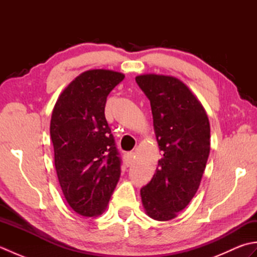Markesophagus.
<instances>
[{
  "label": "esophagus",
  "instance_id": "1",
  "mask_svg": "<svg viewBox=\"0 0 257 257\" xmlns=\"http://www.w3.org/2000/svg\"><path fill=\"white\" fill-rule=\"evenodd\" d=\"M135 152H129V154L125 155V165H127L128 167L133 165V162L135 160Z\"/></svg>",
  "mask_w": 257,
  "mask_h": 257
}]
</instances>
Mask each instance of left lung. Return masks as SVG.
Returning <instances> with one entry per match:
<instances>
[{
  "mask_svg": "<svg viewBox=\"0 0 257 257\" xmlns=\"http://www.w3.org/2000/svg\"><path fill=\"white\" fill-rule=\"evenodd\" d=\"M151 105L162 151L151 181L140 190L146 213L157 221L174 219L199 189L210 154V122L202 103L181 80L166 75L136 77Z\"/></svg>",
  "mask_w": 257,
  "mask_h": 257,
  "instance_id": "left-lung-1",
  "label": "left lung"
}]
</instances>
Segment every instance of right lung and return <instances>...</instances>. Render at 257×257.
Segmentation results:
<instances>
[{
    "mask_svg": "<svg viewBox=\"0 0 257 257\" xmlns=\"http://www.w3.org/2000/svg\"><path fill=\"white\" fill-rule=\"evenodd\" d=\"M124 75L90 69L77 76L54 106L51 138L65 199L78 214L106 210L120 178L121 160L105 117L107 96Z\"/></svg>",
    "mask_w": 257,
    "mask_h": 257,
    "instance_id": "1",
    "label": "right lung"
}]
</instances>
